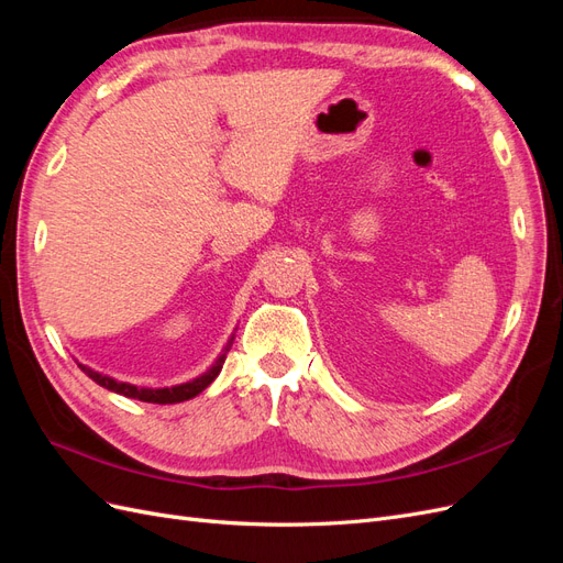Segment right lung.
Instances as JSON below:
<instances>
[{
    "label": "right lung",
    "mask_w": 563,
    "mask_h": 563,
    "mask_svg": "<svg viewBox=\"0 0 563 563\" xmlns=\"http://www.w3.org/2000/svg\"><path fill=\"white\" fill-rule=\"evenodd\" d=\"M232 340H234V333L230 335L223 352L218 354V360L207 371H203L201 376L187 380V383H180V385H172V387H139V385H133V383H122V380H117L112 376H106V373L93 371L91 366H84L79 362H77V366L84 373H87V376L93 383H98L100 387L114 391V395H122V397H129V399H139V401H147V404H180V401H187V399L201 395V391L207 389L218 378L220 368H223V364H225V354L232 347Z\"/></svg>",
    "instance_id": "obj_1"
}]
</instances>
